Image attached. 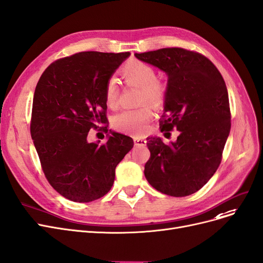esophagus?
Returning <instances> with one entry per match:
<instances>
[{
	"label": "esophagus",
	"instance_id": "1",
	"mask_svg": "<svg viewBox=\"0 0 263 263\" xmlns=\"http://www.w3.org/2000/svg\"><path fill=\"white\" fill-rule=\"evenodd\" d=\"M134 142H135V146H146L147 143V140L144 138H141V137H134Z\"/></svg>",
	"mask_w": 263,
	"mask_h": 263
}]
</instances>
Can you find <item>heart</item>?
Instances as JSON below:
<instances>
[{"label": "heart", "mask_w": 263, "mask_h": 263, "mask_svg": "<svg viewBox=\"0 0 263 263\" xmlns=\"http://www.w3.org/2000/svg\"><path fill=\"white\" fill-rule=\"evenodd\" d=\"M122 74L126 83L140 88L139 101L161 104L165 98V88L157 79L156 70L152 66L139 60H132L122 67ZM105 102L107 106L115 107L119 98V87L116 80L110 78L105 85ZM153 116L150 105L143 104L134 110H126L114 116L113 127L123 133L139 135L146 132Z\"/></svg>", "instance_id": "heart-1"}]
</instances>
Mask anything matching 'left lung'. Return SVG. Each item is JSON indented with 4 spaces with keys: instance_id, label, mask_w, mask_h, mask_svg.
<instances>
[{
    "instance_id": "1",
    "label": "left lung",
    "mask_w": 263,
    "mask_h": 263,
    "mask_svg": "<svg viewBox=\"0 0 263 263\" xmlns=\"http://www.w3.org/2000/svg\"><path fill=\"white\" fill-rule=\"evenodd\" d=\"M135 57L167 75L164 113L160 129L179 132L164 143L147 138L150 159L144 176L158 192L189 196L202 188L218 170L231 130V111L225 81L202 54L182 48L135 53Z\"/></svg>"
}]
</instances>
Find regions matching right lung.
<instances>
[{
	"label": "right lung",
	"instance_id": "add662e5",
	"mask_svg": "<svg viewBox=\"0 0 263 263\" xmlns=\"http://www.w3.org/2000/svg\"><path fill=\"white\" fill-rule=\"evenodd\" d=\"M129 52H79L50 64L34 90L30 134L50 185L75 202H90L113 186L115 167L134 147L111 132L106 143L88 142L105 125V85ZM105 129L106 126L100 127Z\"/></svg>",
	"mask_w": 263,
	"mask_h": 263
}]
</instances>
